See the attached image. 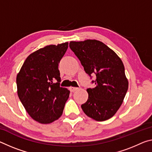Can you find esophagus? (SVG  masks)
Wrapping results in <instances>:
<instances>
[{"label":"esophagus","instance_id":"34e87169","mask_svg":"<svg viewBox=\"0 0 152 152\" xmlns=\"http://www.w3.org/2000/svg\"><path fill=\"white\" fill-rule=\"evenodd\" d=\"M77 90H78V88H77V87H70V91L72 92H75L76 91H77Z\"/></svg>","mask_w":152,"mask_h":152}]
</instances>
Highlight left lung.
Masks as SVG:
<instances>
[{
    "label": "left lung",
    "instance_id": "1",
    "mask_svg": "<svg viewBox=\"0 0 152 152\" xmlns=\"http://www.w3.org/2000/svg\"><path fill=\"white\" fill-rule=\"evenodd\" d=\"M70 48L78 57L86 73L96 74V86L86 90L88 98L81 107L87 116L97 121L110 119L122 104L129 82L122 60L100 41L70 42Z\"/></svg>",
    "mask_w": 152,
    "mask_h": 152
}]
</instances>
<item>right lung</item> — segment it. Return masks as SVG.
I'll list each match as a JSON object with an SVG mask.
<instances>
[{
	"instance_id": "right-lung-1",
	"label": "right lung",
	"mask_w": 152,
	"mask_h": 152,
	"mask_svg": "<svg viewBox=\"0 0 152 152\" xmlns=\"http://www.w3.org/2000/svg\"><path fill=\"white\" fill-rule=\"evenodd\" d=\"M68 48V42H65L35 51L27 58L17 75L20 102L30 117L42 124H50L61 116L70 95V91L60 86L58 70Z\"/></svg>"
}]
</instances>
